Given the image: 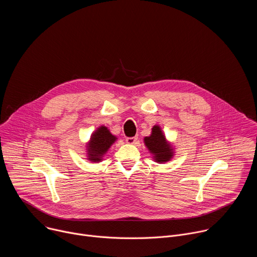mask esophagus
Listing matches in <instances>:
<instances>
[{"label": "esophagus", "mask_w": 257, "mask_h": 257, "mask_svg": "<svg viewBox=\"0 0 257 257\" xmlns=\"http://www.w3.org/2000/svg\"><path fill=\"white\" fill-rule=\"evenodd\" d=\"M137 140H138L137 136H133V137H127V138H126V142H127V143H129V144H135V143L137 142Z\"/></svg>", "instance_id": "1"}]
</instances>
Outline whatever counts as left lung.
Listing matches in <instances>:
<instances>
[{"label": "left lung", "mask_w": 257, "mask_h": 257, "mask_svg": "<svg viewBox=\"0 0 257 257\" xmlns=\"http://www.w3.org/2000/svg\"><path fill=\"white\" fill-rule=\"evenodd\" d=\"M145 145L155 155V160L160 163L168 162L172 156V150L170 145L167 143L165 136L163 135L159 126L153 128V133L151 136L144 138Z\"/></svg>", "instance_id": "1"}]
</instances>
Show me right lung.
Returning a JSON list of instances; mask_svg holds the SVG:
<instances>
[{
  "mask_svg": "<svg viewBox=\"0 0 257 257\" xmlns=\"http://www.w3.org/2000/svg\"><path fill=\"white\" fill-rule=\"evenodd\" d=\"M116 140V137L113 136L109 131L106 129V127H100L98 128L91 137L89 146H88V155L89 160L91 161H99L100 157L108 150L114 141Z\"/></svg>",
  "mask_w": 257,
  "mask_h": 257,
  "instance_id": "add662e5",
  "label": "right lung"
}]
</instances>
